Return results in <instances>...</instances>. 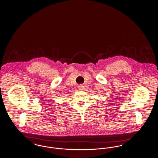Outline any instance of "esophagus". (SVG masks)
I'll list each match as a JSON object with an SVG mask.
<instances>
[{"label":"esophagus","instance_id":"34e87169","mask_svg":"<svg viewBox=\"0 0 158 158\" xmlns=\"http://www.w3.org/2000/svg\"><path fill=\"white\" fill-rule=\"evenodd\" d=\"M83 88H84V86H83V85L82 84H81V85H79L78 86V88H79V90H83Z\"/></svg>","mask_w":158,"mask_h":158}]
</instances>
